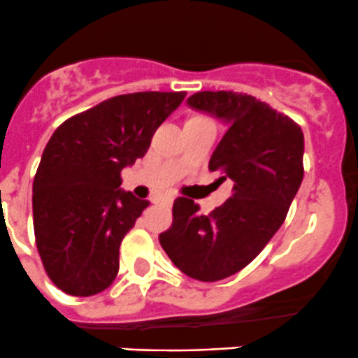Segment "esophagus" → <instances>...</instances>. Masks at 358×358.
Segmentation results:
<instances>
[{
    "label": "esophagus",
    "mask_w": 358,
    "mask_h": 358,
    "mask_svg": "<svg viewBox=\"0 0 358 358\" xmlns=\"http://www.w3.org/2000/svg\"><path fill=\"white\" fill-rule=\"evenodd\" d=\"M172 201H174L172 198H162V199H160V203H162V205H165V206H172Z\"/></svg>",
    "instance_id": "esophagus-1"
}]
</instances>
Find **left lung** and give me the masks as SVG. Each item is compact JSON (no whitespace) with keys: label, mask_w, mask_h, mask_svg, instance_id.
<instances>
[{"label":"left lung","mask_w":358,"mask_h":358,"mask_svg":"<svg viewBox=\"0 0 358 358\" xmlns=\"http://www.w3.org/2000/svg\"><path fill=\"white\" fill-rule=\"evenodd\" d=\"M187 103L229 122L210 171L234 180L232 196L208 215L180 196L159 241L184 275L218 282L248 266L285 222L303 178V133L294 119L248 94L206 90Z\"/></svg>","instance_id":"8db88e82"}]
</instances>
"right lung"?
I'll return each instance as SVG.
<instances>
[{
	"label": "right lung",
	"instance_id": "add662e5",
	"mask_svg": "<svg viewBox=\"0 0 358 358\" xmlns=\"http://www.w3.org/2000/svg\"><path fill=\"white\" fill-rule=\"evenodd\" d=\"M186 92L117 95L75 114L45 145L32 189L37 251L51 282L73 297L101 294L119 271V245L150 205L119 189L121 171L147 153Z\"/></svg>",
	"mask_w": 358,
	"mask_h": 358
}]
</instances>
